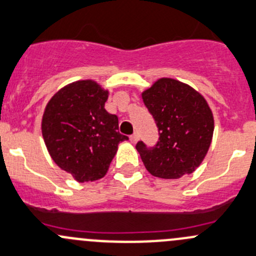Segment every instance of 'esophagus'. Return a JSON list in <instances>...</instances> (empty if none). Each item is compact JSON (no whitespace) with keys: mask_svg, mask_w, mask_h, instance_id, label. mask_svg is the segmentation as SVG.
Instances as JSON below:
<instances>
[{"mask_svg":"<svg viewBox=\"0 0 256 256\" xmlns=\"http://www.w3.org/2000/svg\"><path fill=\"white\" fill-rule=\"evenodd\" d=\"M130 141L132 142V144H136L137 141H138V135L137 134H134V135L130 136Z\"/></svg>","mask_w":256,"mask_h":256,"instance_id":"1","label":"esophagus"}]
</instances>
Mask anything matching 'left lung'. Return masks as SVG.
Returning <instances> with one entry per match:
<instances>
[{"label":"left lung","instance_id":"1","mask_svg":"<svg viewBox=\"0 0 256 256\" xmlns=\"http://www.w3.org/2000/svg\"><path fill=\"white\" fill-rule=\"evenodd\" d=\"M154 118L160 141L148 148L136 144L147 170L160 179L192 174L205 160L214 130L212 110L202 94L186 83L163 77L142 92Z\"/></svg>","mask_w":256,"mask_h":256}]
</instances>
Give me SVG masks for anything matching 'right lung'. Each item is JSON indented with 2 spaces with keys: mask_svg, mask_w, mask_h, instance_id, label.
Segmentation results:
<instances>
[{
  "mask_svg": "<svg viewBox=\"0 0 256 256\" xmlns=\"http://www.w3.org/2000/svg\"><path fill=\"white\" fill-rule=\"evenodd\" d=\"M109 90L93 80L72 82L58 90L42 114V134L50 157L78 182L106 174L120 142L116 115L106 112Z\"/></svg>",
  "mask_w": 256,
  "mask_h": 256,
  "instance_id": "right-lung-1",
  "label": "right lung"
}]
</instances>
